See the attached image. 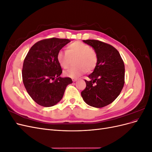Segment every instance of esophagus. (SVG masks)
Listing matches in <instances>:
<instances>
[{"label":"esophagus","instance_id":"obj_1","mask_svg":"<svg viewBox=\"0 0 152 152\" xmlns=\"http://www.w3.org/2000/svg\"><path fill=\"white\" fill-rule=\"evenodd\" d=\"M77 80V79H76V78H72V80H73V82H75Z\"/></svg>","mask_w":152,"mask_h":152}]
</instances>
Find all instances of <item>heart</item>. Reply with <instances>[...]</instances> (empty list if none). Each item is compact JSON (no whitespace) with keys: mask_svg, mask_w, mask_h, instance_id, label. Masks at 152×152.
Wrapping results in <instances>:
<instances>
[{"mask_svg":"<svg viewBox=\"0 0 152 152\" xmlns=\"http://www.w3.org/2000/svg\"><path fill=\"white\" fill-rule=\"evenodd\" d=\"M77 65L64 72V75L75 78L86 72L93 70L97 65L98 55L89 45L80 41H75L69 44L66 51L59 50L57 53V61L62 68L66 69L70 65L72 59Z\"/></svg>","mask_w":152,"mask_h":152,"instance_id":"heart-1","label":"heart"}]
</instances>
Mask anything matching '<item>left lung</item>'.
<instances>
[{
  "label": "left lung",
  "mask_w": 152,
  "mask_h": 152,
  "mask_svg": "<svg viewBox=\"0 0 152 152\" xmlns=\"http://www.w3.org/2000/svg\"><path fill=\"white\" fill-rule=\"evenodd\" d=\"M98 55L93 72L85 80L86 87L81 92L84 102L91 107L102 108L112 103L120 94L125 83V67L118 50L112 45L98 40H86Z\"/></svg>",
  "instance_id": "8db88e82"
}]
</instances>
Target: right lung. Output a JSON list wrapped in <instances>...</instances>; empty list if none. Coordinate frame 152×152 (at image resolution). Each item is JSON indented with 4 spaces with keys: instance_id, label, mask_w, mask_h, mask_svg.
<instances>
[{
    "instance_id": "right-lung-1",
    "label": "right lung",
    "mask_w": 152,
    "mask_h": 152,
    "mask_svg": "<svg viewBox=\"0 0 152 152\" xmlns=\"http://www.w3.org/2000/svg\"><path fill=\"white\" fill-rule=\"evenodd\" d=\"M70 40L49 38L36 42L24 59L22 79L27 93L35 102L44 107L57 104L66 86L72 83L70 77H61L62 69L57 53Z\"/></svg>"
}]
</instances>
